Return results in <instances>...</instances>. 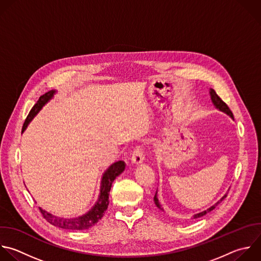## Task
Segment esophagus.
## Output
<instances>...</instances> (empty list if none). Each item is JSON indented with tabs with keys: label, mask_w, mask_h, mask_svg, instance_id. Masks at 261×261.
I'll return each mask as SVG.
<instances>
[{
	"label": "esophagus",
	"mask_w": 261,
	"mask_h": 261,
	"mask_svg": "<svg viewBox=\"0 0 261 261\" xmlns=\"http://www.w3.org/2000/svg\"><path fill=\"white\" fill-rule=\"evenodd\" d=\"M143 151H142V148L137 145L134 149H133V152H132V156H131V162L133 165H139L143 162Z\"/></svg>",
	"instance_id": "1"
}]
</instances>
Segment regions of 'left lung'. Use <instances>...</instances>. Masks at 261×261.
Returning <instances> with one entry per match:
<instances>
[{"label": "left lung", "mask_w": 261, "mask_h": 261, "mask_svg": "<svg viewBox=\"0 0 261 261\" xmlns=\"http://www.w3.org/2000/svg\"><path fill=\"white\" fill-rule=\"evenodd\" d=\"M210 94H211V99H212V101H213V103L215 105V107L217 108V109H219L220 111H222V112H224V113H226L227 115H229L231 118H233V115H232V113H231V111L229 110V108L227 107V105L217 95V93L213 90V89H211V91H210ZM226 196H227V194L226 195H224L221 199H220V201H218L215 205H213L212 207H210L209 209H207V210H205V211H203V212H201V213H198V214H196L195 216H194V218H199V217H202V216H204V215H206L207 213H209V212H211L213 209H215V207L218 205V204H220L221 202H222V200L223 199H225L226 198ZM153 200H154V203H155V205H156V207L159 208V209H161V210H163V208L161 207V205H160V203H159V200L156 199V194L154 195V198H153Z\"/></svg>", "instance_id": "1"}]
</instances>
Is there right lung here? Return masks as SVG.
<instances>
[{"instance_id": "right-lung-1", "label": "right lung", "mask_w": 261, "mask_h": 261, "mask_svg": "<svg viewBox=\"0 0 261 261\" xmlns=\"http://www.w3.org/2000/svg\"><path fill=\"white\" fill-rule=\"evenodd\" d=\"M54 93H55V91L51 90V91H48L45 94L40 96L37 103L32 108L31 112L29 113V115L24 121L22 131H24V129L27 128L29 123L39 113V111L43 108V106L49 99L52 98ZM124 170H125V164L123 161L116 162L108 169V171L105 173L103 177H102L99 199H98L97 203L95 204V206L91 209V211H89L87 214H85L81 217H77V218H59L54 215H51L50 213L46 212L45 210H43L41 208H39L40 212L42 213V216L52 225H55V226H58V227H61L64 229L82 230V229H87V228L93 226L105 215V213L108 209L109 203H110L109 196H110L112 184L116 179V177L119 176Z\"/></svg>"}]
</instances>
